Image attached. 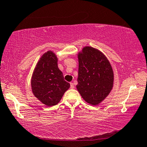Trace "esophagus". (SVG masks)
Here are the masks:
<instances>
[{"mask_svg": "<svg viewBox=\"0 0 147 147\" xmlns=\"http://www.w3.org/2000/svg\"><path fill=\"white\" fill-rule=\"evenodd\" d=\"M70 88H71V89H74V84L73 83H70Z\"/></svg>", "mask_w": 147, "mask_h": 147, "instance_id": "1", "label": "esophagus"}]
</instances>
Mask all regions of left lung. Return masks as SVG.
I'll use <instances>...</instances> for the list:
<instances>
[{
	"mask_svg": "<svg viewBox=\"0 0 147 147\" xmlns=\"http://www.w3.org/2000/svg\"><path fill=\"white\" fill-rule=\"evenodd\" d=\"M78 57V91L88 104L98 105L107 97L113 88L112 66L102 52L89 46L84 47Z\"/></svg>",
	"mask_w": 147,
	"mask_h": 147,
	"instance_id": "left-lung-1",
	"label": "left lung"
}]
</instances>
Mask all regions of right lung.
Here are the masks:
<instances>
[{"label": "right lung", "instance_id": "right-lung-1", "mask_svg": "<svg viewBox=\"0 0 147 147\" xmlns=\"http://www.w3.org/2000/svg\"><path fill=\"white\" fill-rule=\"evenodd\" d=\"M33 95L47 106L59 103L70 87L57 66V57L51 51L43 54L37 62L31 78Z\"/></svg>", "mask_w": 147, "mask_h": 147}]
</instances>
